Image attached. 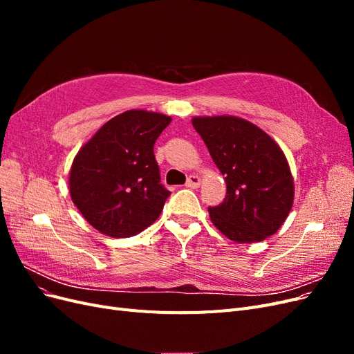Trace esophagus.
Returning <instances> with one entry per match:
<instances>
[{"instance_id":"obj_1","label":"esophagus","mask_w":354,"mask_h":354,"mask_svg":"<svg viewBox=\"0 0 354 354\" xmlns=\"http://www.w3.org/2000/svg\"><path fill=\"white\" fill-rule=\"evenodd\" d=\"M201 185V178L198 176H190L186 181V187H190V189H196L199 187Z\"/></svg>"}]
</instances>
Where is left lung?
<instances>
[{
    "instance_id": "1",
    "label": "left lung",
    "mask_w": 354,
    "mask_h": 354,
    "mask_svg": "<svg viewBox=\"0 0 354 354\" xmlns=\"http://www.w3.org/2000/svg\"><path fill=\"white\" fill-rule=\"evenodd\" d=\"M192 124L227 186L220 205L208 208L214 226L239 243L272 236L294 201V181L282 149L242 118H194Z\"/></svg>"
}]
</instances>
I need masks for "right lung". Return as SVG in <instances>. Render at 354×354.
I'll use <instances>...</instances> for the list:
<instances>
[{
    "mask_svg": "<svg viewBox=\"0 0 354 354\" xmlns=\"http://www.w3.org/2000/svg\"><path fill=\"white\" fill-rule=\"evenodd\" d=\"M171 118L127 111L112 118L75 156L69 190L94 229L130 238L159 217L171 192L160 183L153 145Z\"/></svg>",
    "mask_w": 354,
    "mask_h": 354,
    "instance_id": "right-lung-1",
    "label": "right lung"
}]
</instances>
